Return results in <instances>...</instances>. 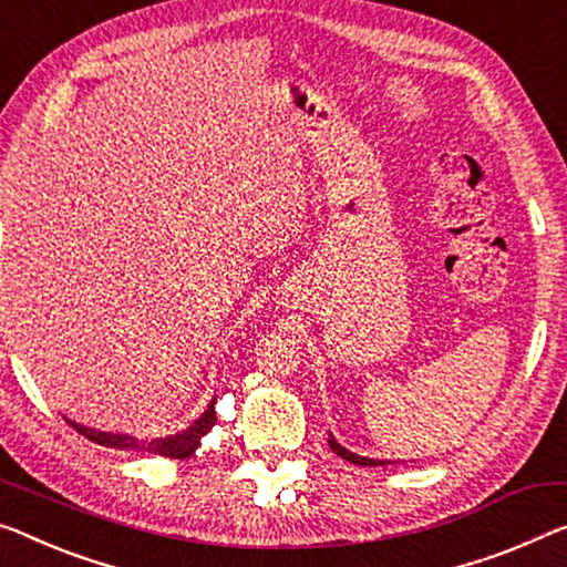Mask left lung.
Returning <instances> with one entry per match:
<instances>
[{"label":"left lung","mask_w":567,"mask_h":567,"mask_svg":"<svg viewBox=\"0 0 567 567\" xmlns=\"http://www.w3.org/2000/svg\"><path fill=\"white\" fill-rule=\"evenodd\" d=\"M329 449L334 451L337 456H342L350 461V464H357V466H385V461H378V458H364V456H357L352 454V451H347L344 446H339V443L334 441V435L329 433Z\"/></svg>","instance_id":"8db88e82"}]
</instances>
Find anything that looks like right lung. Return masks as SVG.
I'll return each instance as SVG.
<instances>
[{
	"label": "right lung",
	"mask_w": 567,
	"mask_h": 567,
	"mask_svg": "<svg viewBox=\"0 0 567 567\" xmlns=\"http://www.w3.org/2000/svg\"><path fill=\"white\" fill-rule=\"evenodd\" d=\"M215 400L207 405V411L197 417V421L189 425L187 431H182L177 435H169V439H154V441H138L134 435H124V433H103V431H93L85 429V425H78L73 421H68L73 429L85 435V439L99 443V446L106 449H118V451H146V454H156V456H167V458H189L195 454V449L203 441V435L213 431L215 425Z\"/></svg>",
	"instance_id": "right-lung-1"
}]
</instances>
